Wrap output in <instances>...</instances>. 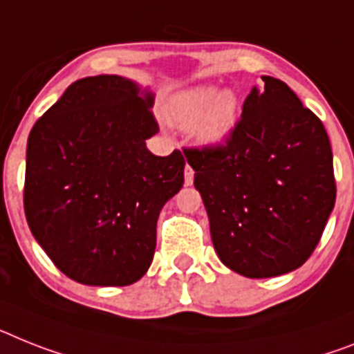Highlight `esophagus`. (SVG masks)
<instances>
[{
  "label": "esophagus",
  "instance_id": "esophagus-1",
  "mask_svg": "<svg viewBox=\"0 0 354 354\" xmlns=\"http://www.w3.org/2000/svg\"><path fill=\"white\" fill-rule=\"evenodd\" d=\"M194 182V171L191 165H185V185H192Z\"/></svg>",
  "mask_w": 354,
  "mask_h": 354
}]
</instances>
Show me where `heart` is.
<instances>
[{
    "label": "heart",
    "mask_w": 354,
    "mask_h": 354,
    "mask_svg": "<svg viewBox=\"0 0 354 354\" xmlns=\"http://www.w3.org/2000/svg\"><path fill=\"white\" fill-rule=\"evenodd\" d=\"M167 120L183 131H192L203 145H221L230 138L239 118V100L230 90L212 84L194 86L178 93L167 106Z\"/></svg>",
    "instance_id": "b5f03b06"
}]
</instances>
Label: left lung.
I'll return each instance as SVG.
<instances>
[{
  "instance_id": "left-lung-1",
  "label": "left lung",
  "mask_w": 354,
  "mask_h": 354,
  "mask_svg": "<svg viewBox=\"0 0 354 354\" xmlns=\"http://www.w3.org/2000/svg\"><path fill=\"white\" fill-rule=\"evenodd\" d=\"M225 144L187 149L194 187L225 266L250 279L299 268L335 207L333 153L324 124L286 82L263 77Z\"/></svg>"
}]
</instances>
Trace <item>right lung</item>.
Here are the masks:
<instances>
[{"label":"right lung","instance_id":"right-lung-1","mask_svg":"<svg viewBox=\"0 0 354 354\" xmlns=\"http://www.w3.org/2000/svg\"><path fill=\"white\" fill-rule=\"evenodd\" d=\"M151 91L118 75L75 81L32 127L25 214L35 241L64 275L88 286L144 277L160 210L183 185L180 151L154 156Z\"/></svg>","mask_w":354,"mask_h":354}]
</instances>
